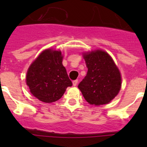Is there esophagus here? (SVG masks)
I'll use <instances>...</instances> for the list:
<instances>
[{
  "instance_id": "1",
  "label": "esophagus",
  "mask_w": 147,
  "mask_h": 147,
  "mask_svg": "<svg viewBox=\"0 0 147 147\" xmlns=\"http://www.w3.org/2000/svg\"><path fill=\"white\" fill-rule=\"evenodd\" d=\"M77 83H78V80H74V81H73V85H74V86H76V85H77Z\"/></svg>"
}]
</instances>
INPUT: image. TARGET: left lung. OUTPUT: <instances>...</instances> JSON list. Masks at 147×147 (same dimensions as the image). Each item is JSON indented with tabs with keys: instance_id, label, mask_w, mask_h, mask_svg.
I'll return each instance as SVG.
<instances>
[{
	"instance_id": "obj_1",
	"label": "left lung",
	"mask_w": 147,
	"mask_h": 147,
	"mask_svg": "<svg viewBox=\"0 0 147 147\" xmlns=\"http://www.w3.org/2000/svg\"><path fill=\"white\" fill-rule=\"evenodd\" d=\"M88 73L78 88L90 105H102L113 99L121 86V74L110 55L96 50L84 54Z\"/></svg>"
}]
</instances>
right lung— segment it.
Listing matches in <instances>:
<instances>
[{
  "label": "right lung",
  "instance_id": "add662e5",
  "mask_svg": "<svg viewBox=\"0 0 147 147\" xmlns=\"http://www.w3.org/2000/svg\"><path fill=\"white\" fill-rule=\"evenodd\" d=\"M59 51L51 49L42 51L30 65L26 75V84L34 96L46 103L59 100L72 82L62 65Z\"/></svg>",
  "mask_w": 147,
  "mask_h": 147
}]
</instances>
